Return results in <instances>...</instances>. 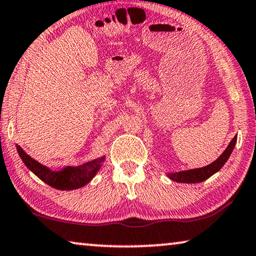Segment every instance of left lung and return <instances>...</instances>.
<instances>
[{
    "label": "left lung",
    "instance_id": "8db88e82",
    "mask_svg": "<svg viewBox=\"0 0 256 256\" xmlns=\"http://www.w3.org/2000/svg\"><path fill=\"white\" fill-rule=\"evenodd\" d=\"M236 142V136L231 140L228 148L224 150V153L218 158L214 162L205 166L203 168H196V169H190V170L184 172H174V174H169V178L172 181L180 182V183H198L203 182L205 180H208L210 176H212L214 172H217L222 166L225 164L226 161L231 156L233 148H234Z\"/></svg>",
    "mask_w": 256,
    "mask_h": 256
}]
</instances>
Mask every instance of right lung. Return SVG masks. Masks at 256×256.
Wrapping results in <instances>:
<instances>
[{"label": "right lung", "instance_id": "add662e5", "mask_svg": "<svg viewBox=\"0 0 256 256\" xmlns=\"http://www.w3.org/2000/svg\"><path fill=\"white\" fill-rule=\"evenodd\" d=\"M17 152L25 166L36 174V176H38L48 186L59 190H73L86 186L96 175L100 167V162L104 161L103 156L100 159L78 166V167H66L62 170L54 172L28 156L20 146H17Z\"/></svg>", "mask_w": 256, "mask_h": 256}]
</instances>
